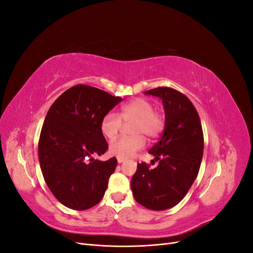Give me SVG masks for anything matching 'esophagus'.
<instances>
[{"label":"esophagus","instance_id":"34e87169","mask_svg":"<svg viewBox=\"0 0 253 253\" xmlns=\"http://www.w3.org/2000/svg\"><path fill=\"white\" fill-rule=\"evenodd\" d=\"M117 162H118V164H122V163L126 162V159L121 158V157H117Z\"/></svg>","mask_w":253,"mask_h":253}]
</instances>
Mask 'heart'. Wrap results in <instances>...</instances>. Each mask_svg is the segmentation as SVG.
<instances>
[{"instance_id": "heart-1", "label": "heart", "mask_w": 253, "mask_h": 253, "mask_svg": "<svg viewBox=\"0 0 253 253\" xmlns=\"http://www.w3.org/2000/svg\"><path fill=\"white\" fill-rule=\"evenodd\" d=\"M124 124L134 125L131 127L132 138H117L110 143L109 151L112 155L127 158L144 147L143 136L148 139H155L163 132L165 121L162 115L154 112L153 104L145 99H134L120 108L118 115L105 114L100 121V132L108 139L117 136Z\"/></svg>"}]
</instances>
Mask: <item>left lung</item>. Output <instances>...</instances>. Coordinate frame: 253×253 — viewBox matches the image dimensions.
I'll return each mask as SVG.
<instances>
[{
  "instance_id": "1",
  "label": "left lung",
  "mask_w": 253,
  "mask_h": 253,
  "mask_svg": "<svg viewBox=\"0 0 253 253\" xmlns=\"http://www.w3.org/2000/svg\"><path fill=\"white\" fill-rule=\"evenodd\" d=\"M144 94L162 99L165 129L149 151L158 166L149 169L144 163L137 165L131 188L137 203L163 211L177 205L197 177L204 152L203 128L194 105L178 90L157 87Z\"/></svg>"
}]
</instances>
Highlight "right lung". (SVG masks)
Returning a JSON list of instances; mask_svg holds the SVG:
<instances>
[{
	"instance_id": "right-lung-1",
	"label": "right lung",
	"mask_w": 253,
	"mask_h": 253,
	"mask_svg": "<svg viewBox=\"0 0 253 253\" xmlns=\"http://www.w3.org/2000/svg\"><path fill=\"white\" fill-rule=\"evenodd\" d=\"M122 98L79 84L52 103L41 129L39 162L45 182L65 207L86 210L102 200L117 159H95L109 149L100 121Z\"/></svg>"
}]
</instances>
